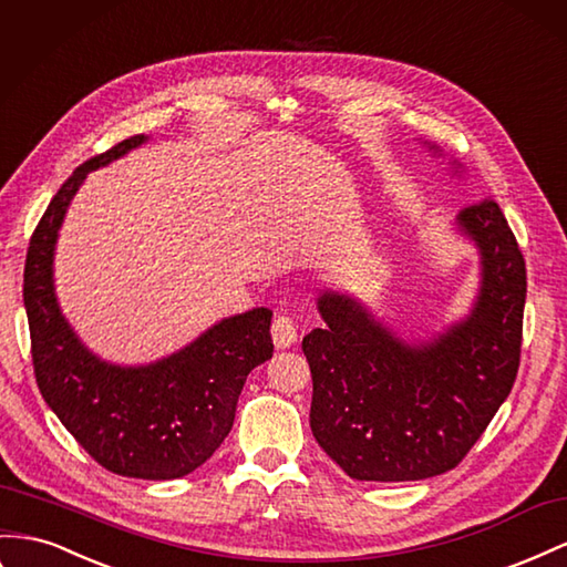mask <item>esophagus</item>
Listing matches in <instances>:
<instances>
[{"mask_svg": "<svg viewBox=\"0 0 567 567\" xmlns=\"http://www.w3.org/2000/svg\"><path fill=\"white\" fill-rule=\"evenodd\" d=\"M271 339H274V343H277V348L293 346L298 341V327H296L293 317L286 312L277 315V319H274V324H271Z\"/></svg>", "mask_w": 567, "mask_h": 567, "instance_id": "esophagus-1", "label": "esophagus"}]
</instances>
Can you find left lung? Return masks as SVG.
<instances>
[{"label":"left lung","mask_w":567,"mask_h":567,"mask_svg":"<svg viewBox=\"0 0 567 567\" xmlns=\"http://www.w3.org/2000/svg\"><path fill=\"white\" fill-rule=\"evenodd\" d=\"M457 226L482 252L472 315L408 346L353 298L319 296L324 329L302 339L312 372L310 426L348 477L415 482L461 465L506 401L523 350L527 269L492 197L465 205Z\"/></svg>","instance_id":"1"}]
</instances>
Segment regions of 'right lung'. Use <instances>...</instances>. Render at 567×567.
<instances>
[{"label": "right lung", "mask_w": 567, "mask_h": 567, "mask_svg": "<svg viewBox=\"0 0 567 567\" xmlns=\"http://www.w3.org/2000/svg\"><path fill=\"white\" fill-rule=\"evenodd\" d=\"M145 143L133 135L90 157L56 190L25 255L23 302L38 389L97 465L121 477L178 480L221 446L248 374L271 358V310L221 319L176 355L147 367L95 358L61 317L52 257L61 219L87 172Z\"/></svg>", "instance_id": "right-lung-1"}]
</instances>
